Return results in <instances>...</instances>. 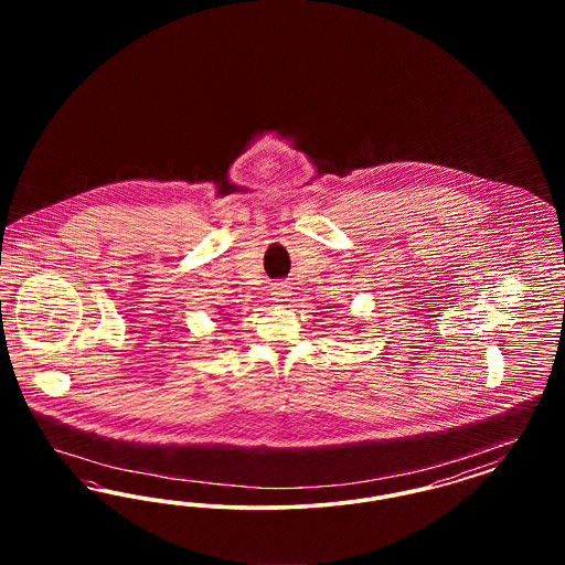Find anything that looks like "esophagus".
I'll return each mask as SVG.
<instances>
[{
	"label": "esophagus",
	"mask_w": 565,
	"mask_h": 565,
	"mask_svg": "<svg viewBox=\"0 0 565 565\" xmlns=\"http://www.w3.org/2000/svg\"><path fill=\"white\" fill-rule=\"evenodd\" d=\"M270 296H273L275 302L286 305V302L290 300V296H292V286H290L288 281H275V284L270 286Z\"/></svg>",
	"instance_id": "34e87169"
}]
</instances>
